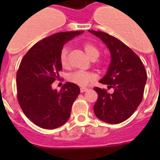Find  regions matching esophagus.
<instances>
[{
	"label": "esophagus",
	"instance_id": "obj_1",
	"mask_svg": "<svg viewBox=\"0 0 160 160\" xmlns=\"http://www.w3.org/2000/svg\"><path fill=\"white\" fill-rule=\"evenodd\" d=\"M88 90V88H80V92H81V93L87 91Z\"/></svg>",
	"mask_w": 160,
	"mask_h": 160
}]
</instances>
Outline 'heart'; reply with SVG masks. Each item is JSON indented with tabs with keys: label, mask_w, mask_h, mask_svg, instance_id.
<instances>
[{
	"label": "heart",
	"mask_w": 160,
	"mask_h": 160,
	"mask_svg": "<svg viewBox=\"0 0 160 160\" xmlns=\"http://www.w3.org/2000/svg\"><path fill=\"white\" fill-rule=\"evenodd\" d=\"M83 49L88 57L92 60L96 59L100 56V50L98 46L92 42H86L83 44ZM59 62L63 68H67L69 66L68 60V49L63 48L59 56ZM96 76L90 72H84V71H76L72 72L68 76V80L70 83L77 84L78 86L84 87L88 85L91 81L95 80Z\"/></svg>",
	"instance_id": "heart-1"
}]
</instances>
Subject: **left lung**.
<instances>
[{
    "instance_id": "obj_1",
    "label": "left lung",
    "mask_w": 160,
    "mask_h": 160,
    "mask_svg": "<svg viewBox=\"0 0 160 160\" xmlns=\"http://www.w3.org/2000/svg\"><path fill=\"white\" fill-rule=\"evenodd\" d=\"M108 47L111 62L107 74L100 83L113 88H94L98 98L93 106L95 115L104 122L118 124L129 118L142 102L147 73L140 58L115 37L102 32L89 30Z\"/></svg>"
}]
</instances>
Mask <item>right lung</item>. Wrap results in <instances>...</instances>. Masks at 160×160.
Listing matches in <instances>:
<instances>
[{"label": "right lung", "instance_id": "add662e5", "mask_svg": "<svg viewBox=\"0 0 160 160\" xmlns=\"http://www.w3.org/2000/svg\"><path fill=\"white\" fill-rule=\"evenodd\" d=\"M83 31L58 32L35 43L22 58L16 76L17 98L24 114L40 128L64 125L80 93L77 84L67 82L59 91L52 83L59 80V56L64 44Z\"/></svg>", "mask_w": 160, "mask_h": 160}]
</instances>
